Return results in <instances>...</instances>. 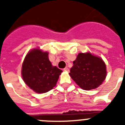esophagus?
Segmentation results:
<instances>
[{
    "label": "esophagus",
    "mask_w": 125,
    "mask_h": 125,
    "mask_svg": "<svg viewBox=\"0 0 125 125\" xmlns=\"http://www.w3.org/2000/svg\"><path fill=\"white\" fill-rule=\"evenodd\" d=\"M64 71H69V68H64Z\"/></svg>",
    "instance_id": "esophagus-1"
}]
</instances>
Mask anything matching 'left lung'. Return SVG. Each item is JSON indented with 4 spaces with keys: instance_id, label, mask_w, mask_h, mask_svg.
<instances>
[{
    "instance_id": "1",
    "label": "left lung",
    "mask_w": 125,
    "mask_h": 125,
    "mask_svg": "<svg viewBox=\"0 0 125 125\" xmlns=\"http://www.w3.org/2000/svg\"><path fill=\"white\" fill-rule=\"evenodd\" d=\"M69 75L81 88L90 90L98 88L106 76V68L102 59L90 53H79L73 61Z\"/></svg>"
}]
</instances>
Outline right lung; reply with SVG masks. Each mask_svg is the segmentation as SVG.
Here are the masks:
<instances>
[{"label":"right lung","instance_id":"add662e5","mask_svg":"<svg viewBox=\"0 0 125 125\" xmlns=\"http://www.w3.org/2000/svg\"><path fill=\"white\" fill-rule=\"evenodd\" d=\"M62 72L52 66L48 52L33 49L28 52L22 66V76L25 84L35 92L44 93L56 86Z\"/></svg>","mask_w":125,"mask_h":125}]
</instances>
